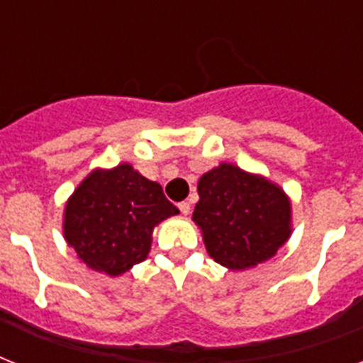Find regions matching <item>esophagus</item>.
Wrapping results in <instances>:
<instances>
[{"mask_svg":"<svg viewBox=\"0 0 363 363\" xmlns=\"http://www.w3.org/2000/svg\"><path fill=\"white\" fill-rule=\"evenodd\" d=\"M179 211H181L182 215H188V213H190V203H188V201H181V203H179Z\"/></svg>","mask_w":363,"mask_h":363,"instance_id":"obj_1","label":"esophagus"}]
</instances>
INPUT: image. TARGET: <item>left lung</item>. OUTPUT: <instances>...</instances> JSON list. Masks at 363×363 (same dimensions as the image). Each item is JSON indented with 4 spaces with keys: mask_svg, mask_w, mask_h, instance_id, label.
I'll use <instances>...</instances> for the list:
<instances>
[{
    "mask_svg": "<svg viewBox=\"0 0 363 363\" xmlns=\"http://www.w3.org/2000/svg\"><path fill=\"white\" fill-rule=\"evenodd\" d=\"M194 222L207 252L230 269L262 264L290 238V201L281 188L232 164L198 182Z\"/></svg>",
    "mask_w": 363,
    "mask_h": 363,
    "instance_id": "obj_1",
    "label": "left lung"
}]
</instances>
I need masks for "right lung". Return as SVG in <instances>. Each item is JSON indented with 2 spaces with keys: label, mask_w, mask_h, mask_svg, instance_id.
<instances>
[{
  "label": "right lung",
  "mask_w": 363,
  "mask_h": 363,
  "mask_svg": "<svg viewBox=\"0 0 363 363\" xmlns=\"http://www.w3.org/2000/svg\"><path fill=\"white\" fill-rule=\"evenodd\" d=\"M177 213L158 182L130 164L94 171L65 205V241L88 267L122 275L147 258L154 226Z\"/></svg>",
  "instance_id": "right-lung-1"
}]
</instances>
